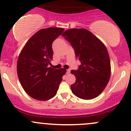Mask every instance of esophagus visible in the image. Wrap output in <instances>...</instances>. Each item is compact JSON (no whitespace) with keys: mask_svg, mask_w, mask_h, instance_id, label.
I'll use <instances>...</instances> for the list:
<instances>
[{"mask_svg":"<svg viewBox=\"0 0 131 131\" xmlns=\"http://www.w3.org/2000/svg\"><path fill=\"white\" fill-rule=\"evenodd\" d=\"M70 72V69H67V73H69Z\"/></svg>","mask_w":131,"mask_h":131,"instance_id":"1","label":"esophagus"}]
</instances>
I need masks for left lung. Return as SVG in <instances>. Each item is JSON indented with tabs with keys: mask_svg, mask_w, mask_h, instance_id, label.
<instances>
[{
	"mask_svg": "<svg viewBox=\"0 0 131 131\" xmlns=\"http://www.w3.org/2000/svg\"><path fill=\"white\" fill-rule=\"evenodd\" d=\"M62 35L70 43L75 57L81 62L77 70H72L76 78L72 84V93L84 100L93 99L102 93L110 80L111 66L104 44L85 29H70Z\"/></svg>",
	"mask_w": 131,
	"mask_h": 131,
	"instance_id": "1",
	"label": "left lung"
}]
</instances>
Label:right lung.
Returning <instances> with one entry per match:
<instances>
[{
  "label": "right lung",
  "mask_w": 131,
  "mask_h": 131,
  "mask_svg": "<svg viewBox=\"0 0 131 131\" xmlns=\"http://www.w3.org/2000/svg\"><path fill=\"white\" fill-rule=\"evenodd\" d=\"M64 29L49 27L40 29L29 39L20 53L17 73L26 93L34 99L47 101L56 94L64 69L48 67L53 59L52 43Z\"/></svg>",
  "instance_id": "right-lung-1"
}]
</instances>
